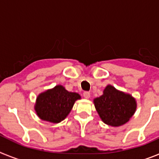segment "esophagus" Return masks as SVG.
I'll return each mask as SVG.
<instances>
[{
    "label": "esophagus",
    "mask_w": 159,
    "mask_h": 159,
    "mask_svg": "<svg viewBox=\"0 0 159 159\" xmlns=\"http://www.w3.org/2000/svg\"><path fill=\"white\" fill-rule=\"evenodd\" d=\"M83 95H84V97L85 98V99H89L90 96H91L89 92H84V94H83Z\"/></svg>",
    "instance_id": "1"
}]
</instances>
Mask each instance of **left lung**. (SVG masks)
I'll list each match as a JSON object with an SVG mask.
<instances>
[{"mask_svg":"<svg viewBox=\"0 0 159 159\" xmlns=\"http://www.w3.org/2000/svg\"><path fill=\"white\" fill-rule=\"evenodd\" d=\"M94 104L102 121L112 127L127 123L137 107L132 95L120 92L111 85H107L103 94L94 99Z\"/></svg>","mask_w":159,"mask_h":159,"instance_id":"8db88e82","label":"left lung"}]
</instances>
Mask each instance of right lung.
Returning a JSON list of instances; mask_svg holds the SVG:
<instances>
[{
	"mask_svg": "<svg viewBox=\"0 0 159 159\" xmlns=\"http://www.w3.org/2000/svg\"><path fill=\"white\" fill-rule=\"evenodd\" d=\"M80 98L78 93L70 92L62 85H57L38 95L35 111L42 120L58 123L68 116L75 101Z\"/></svg>",
	"mask_w": 159,
	"mask_h": 159,
	"instance_id": "1",
	"label": "right lung"
}]
</instances>
